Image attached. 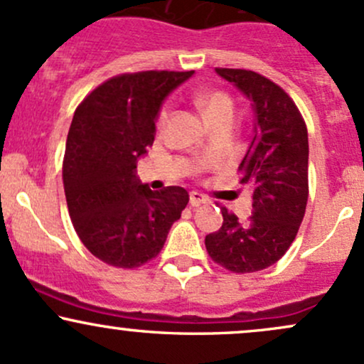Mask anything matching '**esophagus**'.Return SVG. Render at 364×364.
<instances>
[{"instance_id": "1", "label": "esophagus", "mask_w": 364, "mask_h": 364, "mask_svg": "<svg viewBox=\"0 0 364 364\" xmlns=\"http://www.w3.org/2000/svg\"><path fill=\"white\" fill-rule=\"evenodd\" d=\"M207 202H209V198H207L205 195L198 193V191H190L191 207H198V205H202V203H207Z\"/></svg>"}]
</instances>
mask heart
<instances>
[{
    "label": "heart",
    "mask_w": 364,
    "mask_h": 364,
    "mask_svg": "<svg viewBox=\"0 0 364 364\" xmlns=\"http://www.w3.org/2000/svg\"><path fill=\"white\" fill-rule=\"evenodd\" d=\"M195 103H197L198 109L202 110V114L205 115V119L213 126H221V124H228L231 126L235 121V102L226 91L221 90H203L195 93ZM171 119V105L169 103H164V105L157 112V119H155V127H157L159 133H162L166 129L167 122Z\"/></svg>",
    "instance_id": "b5f03b06"
}]
</instances>
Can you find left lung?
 <instances>
[{
  "mask_svg": "<svg viewBox=\"0 0 364 364\" xmlns=\"http://www.w3.org/2000/svg\"><path fill=\"white\" fill-rule=\"evenodd\" d=\"M252 102L255 136L238 167L252 191L245 223L221 207L223 226L205 237L210 259L231 273H254L285 255L306 214L307 127L294 100L271 79L245 69H215Z\"/></svg>",
  "mask_w": 364,
  "mask_h": 364,
  "instance_id": "obj_1",
  "label": "left lung"
}]
</instances>
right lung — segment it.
<instances>
[{
  "label": "right lung",
  "instance_id": "add662e5",
  "mask_svg": "<svg viewBox=\"0 0 364 364\" xmlns=\"http://www.w3.org/2000/svg\"><path fill=\"white\" fill-rule=\"evenodd\" d=\"M191 74L114 75L74 112L62 167L67 207L77 237L107 264L133 269L157 257L190 200L181 186L151 191L134 171L154 143L164 98Z\"/></svg>",
  "mask_w": 364,
  "mask_h": 364
}]
</instances>
